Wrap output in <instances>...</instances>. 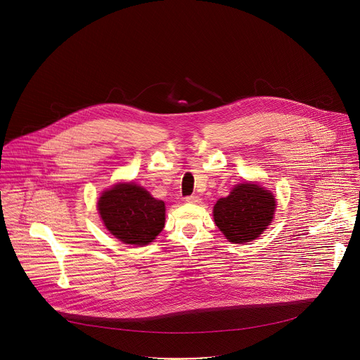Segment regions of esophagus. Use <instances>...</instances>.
I'll return each instance as SVG.
<instances>
[{"label": "esophagus", "mask_w": 360, "mask_h": 360, "mask_svg": "<svg viewBox=\"0 0 360 360\" xmlns=\"http://www.w3.org/2000/svg\"><path fill=\"white\" fill-rule=\"evenodd\" d=\"M185 200H186L188 203H199V202H200V198L196 196V195H189V196L185 198Z\"/></svg>", "instance_id": "obj_1"}]
</instances>
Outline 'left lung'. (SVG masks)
<instances>
[{
	"label": "left lung",
	"instance_id": "left-lung-1",
	"mask_svg": "<svg viewBox=\"0 0 360 360\" xmlns=\"http://www.w3.org/2000/svg\"><path fill=\"white\" fill-rule=\"evenodd\" d=\"M272 192L255 184H240L214 207V219L222 233L233 243H246L258 238L275 214Z\"/></svg>",
	"mask_w": 360,
	"mask_h": 360
}]
</instances>
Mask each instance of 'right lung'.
Wrapping results in <instances>:
<instances>
[{
    "instance_id": "right-lung-1",
    "label": "right lung",
    "mask_w": 360,
    "mask_h": 360,
    "mask_svg": "<svg viewBox=\"0 0 360 360\" xmlns=\"http://www.w3.org/2000/svg\"><path fill=\"white\" fill-rule=\"evenodd\" d=\"M107 229L128 245H146L165 225V203L135 184H118L98 200Z\"/></svg>"
}]
</instances>
